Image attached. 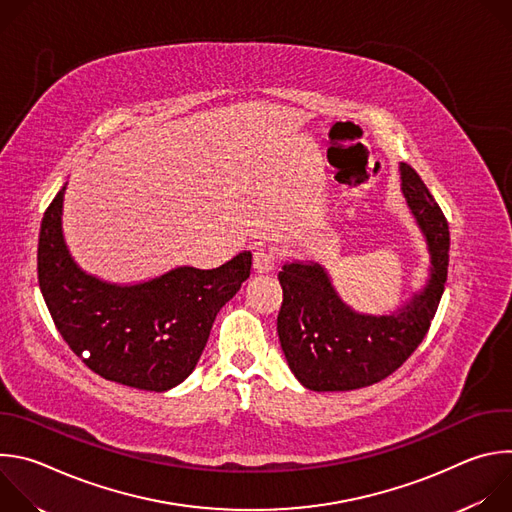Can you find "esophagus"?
<instances>
[{"mask_svg":"<svg viewBox=\"0 0 512 512\" xmlns=\"http://www.w3.org/2000/svg\"><path fill=\"white\" fill-rule=\"evenodd\" d=\"M275 261H277V251L269 245H259L255 247L253 251V267L259 271V273H267L275 267Z\"/></svg>","mask_w":512,"mask_h":512,"instance_id":"esophagus-1","label":"esophagus"}]
</instances>
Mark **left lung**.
<instances>
[{"instance_id":"1","label":"left lung","mask_w":512,"mask_h":512,"mask_svg":"<svg viewBox=\"0 0 512 512\" xmlns=\"http://www.w3.org/2000/svg\"><path fill=\"white\" fill-rule=\"evenodd\" d=\"M401 186L431 253V277L411 304L391 316L346 308L320 265L287 263L277 279L283 302L277 334L291 373L312 391H352L393 375L425 338L448 279V221L419 174L401 164Z\"/></svg>"}]
</instances>
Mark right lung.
I'll list each match as a JSON object with an SVG mask.
<instances>
[{"label":"right lung","instance_id":"right-lung-1","mask_svg":"<svg viewBox=\"0 0 512 512\" xmlns=\"http://www.w3.org/2000/svg\"><path fill=\"white\" fill-rule=\"evenodd\" d=\"M64 188L48 204L38 237V283L56 330L107 381L156 393L176 387L194 371L216 314L249 277L251 253L206 271L178 267L139 285L103 283L66 251Z\"/></svg>","mask_w":512,"mask_h":512}]
</instances>
